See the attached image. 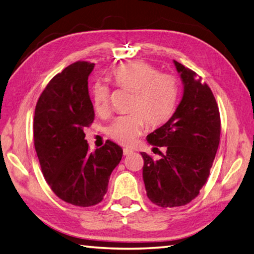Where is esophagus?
<instances>
[{"label": "esophagus", "mask_w": 254, "mask_h": 254, "mask_svg": "<svg viewBox=\"0 0 254 254\" xmlns=\"http://www.w3.org/2000/svg\"><path fill=\"white\" fill-rule=\"evenodd\" d=\"M123 152H124V154H125V156H127V154H130V153H132L133 151L131 149H128V148H124V150H123Z\"/></svg>", "instance_id": "1"}]
</instances>
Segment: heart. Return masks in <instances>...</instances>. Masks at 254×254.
Segmentation results:
<instances>
[{"instance_id":"obj_1","label":"heart","mask_w":254,"mask_h":254,"mask_svg":"<svg viewBox=\"0 0 254 254\" xmlns=\"http://www.w3.org/2000/svg\"><path fill=\"white\" fill-rule=\"evenodd\" d=\"M115 83L133 91L130 110L117 116L107 128L114 141L130 146L146 126H160L167 122L177 105L179 87L175 77L158 73L154 66L142 61H131L115 66L112 71ZM92 104L97 114H106L110 107L111 90L104 82L97 81L92 86Z\"/></svg>"}]
</instances>
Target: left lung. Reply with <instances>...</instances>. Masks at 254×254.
<instances>
[{"label":"left lung","instance_id":"8db88e82","mask_svg":"<svg viewBox=\"0 0 254 254\" xmlns=\"http://www.w3.org/2000/svg\"><path fill=\"white\" fill-rule=\"evenodd\" d=\"M184 91L172 117L147 136L156 147H165L161 159L146 152L142 178L149 199L163 208L189 204L199 194L209 177L220 140L218 105L209 86L200 77L173 61Z\"/></svg>","mask_w":254,"mask_h":254}]
</instances>
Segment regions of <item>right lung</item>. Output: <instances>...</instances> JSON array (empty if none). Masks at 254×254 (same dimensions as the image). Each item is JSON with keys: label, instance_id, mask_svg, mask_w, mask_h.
Wrapping results in <instances>:
<instances>
[{"label": "right lung", "instance_id": "right-lung-1", "mask_svg": "<svg viewBox=\"0 0 254 254\" xmlns=\"http://www.w3.org/2000/svg\"><path fill=\"white\" fill-rule=\"evenodd\" d=\"M94 64L77 61L55 75L41 93L34 116V144L53 192L66 203L89 207L102 201L123 157L111 140L89 151L84 128L94 121L87 79Z\"/></svg>", "mask_w": 254, "mask_h": 254}]
</instances>
